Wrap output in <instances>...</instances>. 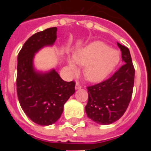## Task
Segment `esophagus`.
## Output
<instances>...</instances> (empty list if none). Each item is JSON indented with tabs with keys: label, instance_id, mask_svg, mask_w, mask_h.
Masks as SVG:
<instances>
[{
	"label": "esophagus",
	"instance_id": "1",
	"mask_svg": "<svg viewBox=\"0 0 151 151\" xmlns=\"http://www.w3.org/2000/svg\"><path fill=\"white\" fill-rule=\"evenodd\" d=\"M76 90H78V89H81L82 88V86H81V85H80L79 83H78V82H76Z\"/></svg>",
	"mask_w": 151,
	"mask_h": 151
}]
</instances>
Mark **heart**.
<instances>
[{
    "label": "heart",
    "mask_w": 151,
    "mask_h": 151,
    "mask_svg": "<svg viewBox=\"0 0 151 151\" xmlns=\"http://www.w3.org/2000/svg\"><path fill=\"white\" fill-rule=\"evenodd\" d=\"M119 61L118 51L110 49L102 41H94L75 52L73 58H68L67 64L73 71L79 66H85L84 75L88 81L99 82L106 78Z\"/></svg>",
    "instance_id": "1"
}]
</instances>
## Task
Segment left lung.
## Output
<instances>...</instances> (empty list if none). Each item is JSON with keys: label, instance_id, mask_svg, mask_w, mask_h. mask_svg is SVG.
I'll use <instances>...</instances> for the list:
<instances>
[{"label": "left lung", "instance_id": "obj_1", "mask_svg": "<svg viewBox=\"0 0 151 151\" xmlns=\"http://www.w3.org/2000/svg\"><path fill=\"white\" fill-rule=\"evenodd\" d=\"M124 64L113 76L88 87V100L85 106L88 117L101 125H110L125 113L132 95L134 69L128 47L117 42Z\"/></svg>", "mask_w": 151, "mask_h": 151}]
</instances>
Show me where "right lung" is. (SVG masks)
I'll return each mask as SVG.
<instances>
[{"label": "right lung", "mask_w": 151, "mask_h": 151, "mask_svg": "<svg viewBox=\"0 0 151 151\" xmlns=\"http://www.w3.org/2000/svg\"><path fill=\"white\" fill-rule=\"evenodd\" d=\"M57 27L49 28L31 36L17 57V91L24 113L32 122L50 125L60 117L65 103L75 93L74 82H65L54 69L36 70L35 55L57 39Z\"/></svg>", "instance_id": "right-lung-1"}]
</instances>
